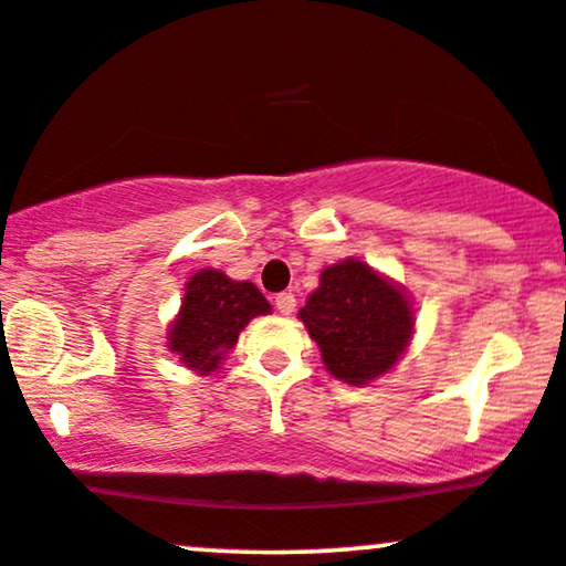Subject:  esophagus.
Returning a JSON list of instances; mask_svg holds the SVG:
<instances>
[{"label": "esophagus", "mask_w": 566, "mask_h": 566, "mask_svg": "<svg viewBox=\"0 0 566 566\" xmlns=\"http://www.w3.org/2000/svg\"><path fill=\"white\" fill-rule=\"evenodd\" d=\"M274 303H276L279 314H284V316H290L292 311H295V295H292V292H279Z\"/></svg>", "instance_id": "34e87169"}]
</instances>
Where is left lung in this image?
Segmentation results:
<instances>
[{"instance_id": "left-lung-1", "label": "left lung", "mask_w": 566, "mask_h": 566, "mask_svg": "<svg viewBox=\"0 0 566 566\" xmlns=\"http://www.w3.org/2000/svg\"><path fill=\"white\" fill-rule=\"evenodd\" d=\"M297 316L319 346L324 367L350 386L394 369L415 327L405 287L356 258L327 265Z\"/></svg>"}]
</instances>
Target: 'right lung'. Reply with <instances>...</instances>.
Listing matches in <instances>:
<instances>
[{
    "mask_svg": "<svg viewBox=\"0 0 566 566\" xmlns=\"http://www.w3.org/2000/svg\"><path fill=\"white\" fill-rule=\"evenodd\" d=\"M261 314H271V305L255 284L201 269L188 279L178 316L167 329V348L193 373L210 375L237 346L250 319Z\"/></svg>",
    "mask_w": 566,
    "mask_h": 566,
    "instance_id": "add662e5",
    "label": "right lung"
}]
</instances>
